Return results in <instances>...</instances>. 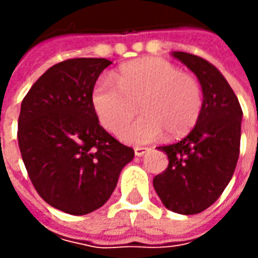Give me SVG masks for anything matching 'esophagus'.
<instances>
[{"label": "esophagus", "mask_w": 258, "mask_h": 258, "mask_svg": "<svg viewBox=\"0 0 258 258\" xmlns=\"http://www.w3.org/2000/svg\"><path fill=\"white\" fill-rule=\"evenodd\" d=\"M149 151V148H144V146H137L134 149L135 156H144L146 152Z\"/></svg>", "instance_id": "34e87169"}]
</instances>
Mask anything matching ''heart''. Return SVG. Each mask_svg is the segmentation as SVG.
I'll use <instances>...</instances> for the list:
<instances>
[{
	"label": "heart",
	"mask_w": 258,
	"mask_h": 258,
	"mask_svg": "<svg viewBox=\"0 0 258 258\" xmlns=\"http://www.w3.org/2000/svg\"><path fill=\"white\" fill-rule=\"evenodd\" d=\"M114 81L98 80L91 103L102 127L110 133L118 131L132 117L135 103H140L143 114L118 133L127 144H149L163 131L170 138L185 135L203 110L199 80L166 59L142 58L123 64L114 73Z\"/></svg>",
	"instance_id": "heart-1"
}]
</instances>
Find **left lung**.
<instances>
[{
	"label": "left lung",
	"mask_w": 258,
	"mask_h": 258,
	"mask_svg": "<svg viewBox=\"0 0 258 258\" xmlns=\"http://www.w3.org/2000/svg\"><path fill=\"white\" fill-rule=\"evenodd\" d=\"M203 90V110L189 134L170 145L168 166L153 178L163 205L178 214H198L216 202L232 178L240 149L242 107L228 81L205 59L173 52Z\"/></svg>",
	"instance_id": "obj_1"
}]
</instances>
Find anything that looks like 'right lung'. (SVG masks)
<instances>
[{
  "label": "right lung",
  "instance_id": "add662e5",
  "mask_svg": "<svg viewBox=\"0 0 258 258\" xmlns=\"http://www.w3.org/2000/svg\"><path fill=\"white\" fill-rule=\"evenodd\" d=\"M103 58L53 64L22 101L18 141L31 184L58 210L83 216L107 202L134 149L102 128L91 103Z\"/></svg>",
  "mask_w": 258,
  "mask_h": 258
}]
</instances>
